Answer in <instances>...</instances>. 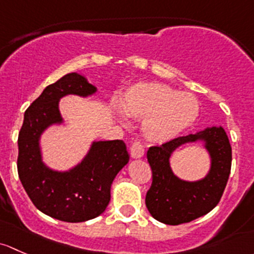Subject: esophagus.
<instances>
[{
    "mask_svg": "<svg viewBox=\"0 0 254 254\" xmlns=\"http://www.w3.org/2000/svg\"><path fill=\"white\" fill-rule=\"evenodd\" d=\"M130 156L134 159H139L144 155V146L142 145L140 142H134L132 145H130Z\"/></svg>",
    "mask_w": 254,
    "mask_h": 254,
    "instance_id": "34e87169",
    "label": "esophagus"
}]
</instances>
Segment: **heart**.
Here are the masks:
<instances>
[{
    "mask_svg": "<svg viewBox=\"0 0 254 254\" xmlns=\"http://www.w3.org/2000/svg\"><path fill=\"white\" fill-rule=\"evenodd\" d=\"M121 107L122 110L114 106L117 120L126 125V114L143 119V134L154 143H166L179 137L197 121L200 110L193 94L159 82L132 85L121 98Z\"/></svg>",
    "mask_w": 254,
    "mask_h": 254,
    "instance_id": "b5f03b06",
    "label": "heart"
}]
</instances>
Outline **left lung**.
<instances>
[{"instance_id":"8db88e82","label":"left lung","mask_w":254,"mask_h":254,"mask_svg":"<svg viewBox=\"0 0 254 254\" xmlns=\"http://www.w3.org/2000/svg\"><path fill=\"white\" fill-rule=\"evenodd\" d=\"M202 142L211 166L203 179L187 182L173 174L169 159L180 146ZM231 145L221 126L206 127L194 134L179 137L146 153L153 182L146 192L145 205L154 219L167 225L190 223L213 210L220 200L231 170Z\"/></svg>"}]
</instances>
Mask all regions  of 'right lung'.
Segmentation results:
<instances>
[{
  "label": "right lung",
  "mask_w": 254,
  "mask_h": 254,
  "mask_svg": "<svg viewBox=\"0 0 254 254\" xmlns=\"http://www.w3.org/2000/svg\"><path fill=\"white\" fill-rule=\"evenodd\" d=\"M98 91L84 75L68 73L44 89L27 109L18 135V175L34 205L46 215L82 223L105 211L116 175L129 161L124 140H94L84 158L68 170L45 164L41 135L51 126L64 125L60 100L67 95L89 98Z\"/></svg>",
  "instance_id": "add662e5"
}]
</instances>
